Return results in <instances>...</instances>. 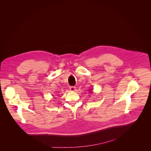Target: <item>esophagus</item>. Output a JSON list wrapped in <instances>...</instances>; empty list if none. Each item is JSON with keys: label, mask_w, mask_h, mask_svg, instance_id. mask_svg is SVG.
I'll use <instances>...</instances> for the list:
<instances>
[{"label": "esophagus", "mask_w": 151, "mask_h": 151, "mask_svg": "<svg viewBox=\"0 0 151 151\" xmlns=\"http://www.w3.org/2000/svg\"><path fill=\"white\" fill-rule=\"evenodd\" d=\"M69 89L71 91H75L76 89V87H74V86H70L69 87Z\"/></svg>", "instance_id": "obj_1"}]
</instances>
